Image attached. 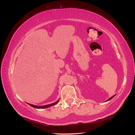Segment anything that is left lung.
<instances>
[{"instance_id": "1", "label": "left lung", "mask_w": 135, "mask_h": 135, "mask_svg": "<svg viewBox=\"0 0 135 135\" xmlns=\"http://www.w3.org/2000/svg\"><path fill=\"white\" fill-rule=\"evenodd\" d=\"M115 95H114V96H113V97H111L110 98H109V99H108V100H107V101H108V100H111V99H112V98H114V97H115Z\"/></svg>"}]
</instances>
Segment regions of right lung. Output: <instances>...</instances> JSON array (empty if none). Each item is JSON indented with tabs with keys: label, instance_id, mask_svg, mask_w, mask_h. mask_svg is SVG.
Instances as JSON below:
<instances>
[{
	"label": "right lung",
	"instance_id": "add662e5",
	"mask_svg": "<svg viewBox=\"0 0 135 135\" xmlns=\"http://www.w3.org/2000/svg\"><path fill=\"white\" fill-rule=\"evenodd\" d=\"M59 102V100H57L56 102H54L53 104H48V105H43V106H37V105H34L33 104H28L29 105L31 106L32 107H33V108H38V109H41V108H48V107H50L51 106H53L54 105H56L58 102Z\"/></svg>",
	"mask_w": 135,
	"mask_h": 135
}]
</instances>
